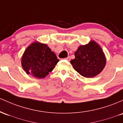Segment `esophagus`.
Here are the masks:
<instances>
[{
	"label": "esophagus",
	"mask_w": 123,
	"mask_h": 123,
	"mask_svg": "<svg viewBox=\"0 0 123 123\" xmlns=\"http://www.w3.org/2000/svg\"><path fill=\"white\" fill-rule=\"evenodd\" d=\"M66 59L67 60H68V61H70V56H68V57L66 58Z\"/></svg>",
	"instance_id": "34e87169"
}]
</instances>
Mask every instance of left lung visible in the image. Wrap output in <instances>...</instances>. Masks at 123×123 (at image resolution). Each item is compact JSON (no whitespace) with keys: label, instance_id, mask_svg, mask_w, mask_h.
<instances>
[{"label":"left lung","instance_id":"1","mask_svg":"<svg viewBox=\"0 0 123 123\" xmlns=\"http://www.w3.org/2000/svg\"><path fill=\"white\" fill-rule=\"evenodd\" d=\"M74 55L75 58L70 63L74 70L84 77H94L105 67V55L100 45L93 40L86 45H80Z\"/></svg>","mask_w":123,"mask_h":123}]
</instances>
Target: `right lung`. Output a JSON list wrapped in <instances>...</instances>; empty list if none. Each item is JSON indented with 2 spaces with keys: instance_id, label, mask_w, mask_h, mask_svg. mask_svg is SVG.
I'll use <instances>...</instances> for the list:
<instances>
[{
  "instance_id": "add662e5",
  "label": "right lung",
  "mask_w": 123,
  "mask_h": 123,
  "mask_svg": "<svg viewBox=\"0 0 123 123\" xmlns=\"http://www.w3.org/2000/svg\"><path fill=\"white\" fill-rule=\"evenodd\" d=\"M59 61L46 44L36 41L25 50L21 57V66L27 74L43 78L52 71Z\"/></svg>"
}]
</instances>
